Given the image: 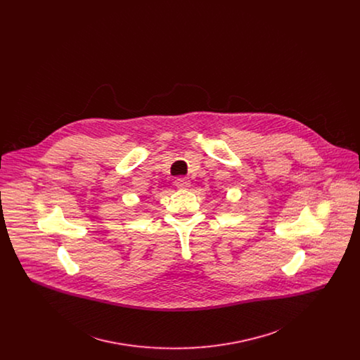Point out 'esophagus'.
Masks as SVG:
<instances>
[{
  "label": "esophagus",
  "instance_id": "obj_1",
  "mask_svg": "<svg viewBox=\"0 0 360 360\" xmlns=\"http://www.w3.org/2000/svg\"><path fill=\"white\" fill-rule=\"evenodd\" d=\"M174 184H175V186H176L178 188H190V179H188V178H184V176H181V178H176Z\"/></svg>",
  "mask_w": 360,
  "mask_h": 360
}]
</instances>
